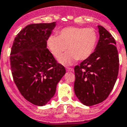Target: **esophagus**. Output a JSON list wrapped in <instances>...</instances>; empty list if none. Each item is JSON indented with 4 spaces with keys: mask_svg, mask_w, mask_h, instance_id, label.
I'll return each instance as SVG.
<instances>
[{
    "mask_svg": "<svg viewBox=\"0 0 127 127\" xmlns=\"http://www.w3.org/2000/svg\"><path fill=\"white\" fill-rule=\"evenodd\" d=\"M66 69H67V71H68V72H73V68H70V67H67V68H66Z\"/></svg>",
    "mask_w": 127,
    "mask_h": 127,
    "instance_id": "obj_1",
    "label": "esophagus"
}]
</instances>
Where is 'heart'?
<instances>
[{
    "label": "heart",
    "mask_w": 127,
    "mask_h": 127,
    "mask_svg": "<svg viewBox=\"0 0 127 127\" xmlns=\"http://www.w3.org/2000/svg\"><path fill=\"white\" fill-rule=\"evenodd\" d=\"M97 42V33L93 28L70 27L61 30L58 36H50L47 44L52 54L60 59L66 49L68 52L60 62L69 65L76 60L87 59L94 52Z\"/></svg>",
    "instance_id": "1"
}]
</instances>
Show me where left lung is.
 <instances>
[{
	"mask_svg": "<svg viewBox=\"0 0 127 127\" xmlns=\"http://www.w3.org/2000/svg\"><path fill=\"white\" fill-rule=\"evenodd\" d=\"M98 42L89 57L74 68V91L81 103L92 106L104 101L114 87L119 73L116 42L104 27L98 25Z\"/></svg>",
	"mask_w": 127,
	"mask_h": 127,
	"instance_id": "8db88e82",
	"label": "left lung"
}]
</instances>
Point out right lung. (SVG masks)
<instances>
[{
    "mask_svg": "<svg viewBox=\"0 0 127 127\" xmlns=\"http://www.w3.org/2000/svg\"><path fill=\"white\" fill-rule=\"evenodd\" d=\"M55 26V22L28 25L16 35L10 52L14 82L27 100L37 106L50 101L66 72L47 48Z\"/></svg>",
    "mask_w": 127,
    "mask_h": 127,
    "instance_id": "obj_1",
    "label": "right lung"
}]
</instances>
